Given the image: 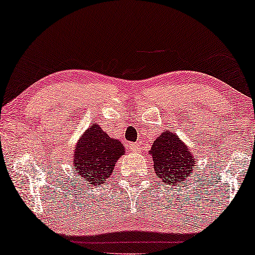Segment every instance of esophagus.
<instances>
[{"label":"esophagus","instance_id":"obj_1","mask_svg":"<svg viewBox=\"0 0 255 255\" xmlns=\"http://www.w3.org/2000/svg\"><path fill=\"white\" fill-rule=\"evenodd\" d=\"M128 147L132 151H139V149H141V142H131Z\"/></svg>","mask_w":255,"mask_h":255}]
</instances>
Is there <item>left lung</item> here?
<instances>
[{
	"label": "left lung",
	"instance_id": "obj_1",
	"mask_svg": "<svg viewBox=\"0 0 255 255\" xmlns=\"http://www.w3.org/2000/svg\"><path fill=\"white\" fill-rule=\"evenodd\" d=\"M154 171L166 184L177 185L189 176L195 160L173 132H162L151 145Z\"/></svg>",
	"mask_w": 255,
	"mask_h": 255
}]
</instances>
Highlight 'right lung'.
<instances>
[{
    "label": "right lung",
    "instance_id": "right-lung-1",
    "mask_svg": "<svg viewBox=\"0 0 255 255\" xmlns=\"http://www.w3.org/2000/svg\"><path fill=\"white\" fill-rule=\"evenodd\" d=\"M124 147L111 138L100 125H93L77 143L74 151V170L84 177L88 184H102L112 174L113 167L123 154Z\"/></svg>",
    "mask_w": 255,
    "mask_h": 255
}]
</instances>
